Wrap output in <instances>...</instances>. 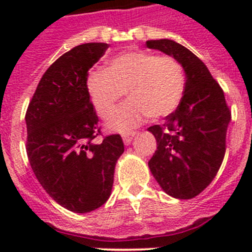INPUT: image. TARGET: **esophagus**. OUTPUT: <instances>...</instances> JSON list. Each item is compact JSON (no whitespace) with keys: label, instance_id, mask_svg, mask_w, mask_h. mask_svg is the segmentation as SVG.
<instances>
[{"label":"esophagus","instance_id":"1","mask_svg":"<svg viewBox=\"0 0 252 252\" xmlns=\"http://www.w3.org/2000/svg\"><path fill=\"white\" fill-rule=\"evenodd\" d=\"M136 133H137L136 131H132V132H128V133H124V135H122V140H124L125 145H130L133 136H135Z\"/></svg>","mask_w":252,"mask_h":252}]
</instances>
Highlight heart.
I'll return each instance as SVG.
<instances>
[{
  "label": "heart",
  "mask_w": 252,
  "mask_h": 252,
  "mask_svg": "<svg viewBox=\"0 0 252 252\" xmlns=\"http://www.w3.org/2000/svg\"><path fill=\"white\" fill-rule=\"evenodd\" d=\"M87 92L102 119L112 113L115 103L127 93L130 99L111 116L107 127L130 131L150 116L164 117L183 99L186 74L179 60L151 51H127L108 62L107 70L90 72Z\"/></svg>",
  "instance_id": "1"
}]
</instances>
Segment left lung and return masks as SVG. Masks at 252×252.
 I'll return each instance as SVG.
<instances>
[{"mask_svg":"<svg viewBox=\"0 0 252 252\" xmlns=\"http://www.w3.org/2000/svg\"><path fill=\"white\" fill-rule=\"evenodd\" d=\"M146 46L179 60L186 73L183 99L162 125L148 130L158 142L149 160L164 192L190 199L211 184L223 161L231 111L221 86L199 58L173 40H149Z\"/></svg>","mask_w":252,"mask_h":252,"instance_id":"left-lung-1","label":"left lung"}]
</instances>
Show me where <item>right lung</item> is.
<instances>
[{
	"instance_id": "right-lung-1",
	"label": "right lung",
	"mask_w": 252,
	"mask_h": 252,
	"mask_svg": "<svg viewBox=\"0 0 252 252\" xmlns=\"http://www.w3.org/2000/svg\"><path fill=\"white\" fill-rule=\"evenodd\" d=\"M108 44H82L66 51L40 79L26 111V153L35 177L64 208L87 213L110 198L120 135L103 136L87 92L88 70ZM102 136L95 144L93 140Z\"/></svg>"
}]
</instances>
